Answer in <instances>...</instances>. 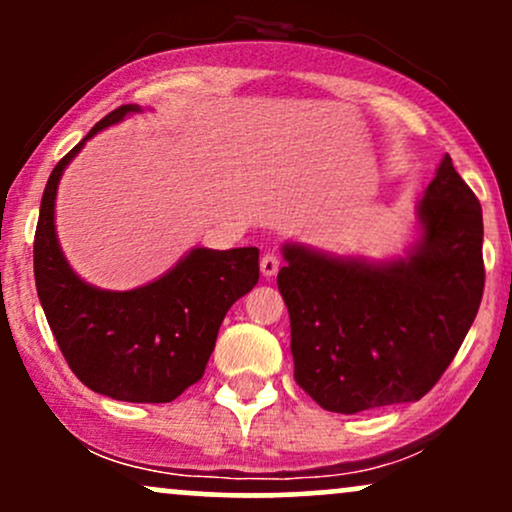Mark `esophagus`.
Masks as SVG:
<instances>
[{
  "label": "esophagus",
  "mask_w": 512,
  "mask_h": 512,
  "mask_svg": "<svg viewBox=\"0 0 512 512\" xmlns=\"http://www.w3.org/2000/svg\"><path fill=\"white\" fill-rule=\"evenodd\" d=\"M279 267H281V260H279V255H276V252H264L262 255V260H260V269H262V274L267 276H274L276 272H279Z\"/></svg>",
  "instance_id": "esophagus-1"
}]
</instances>
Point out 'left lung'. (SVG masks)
Segmentation results:
<instances>
[{
    "mask_svg": "<svg viewBox=\"0 0 512 512\" xmlns=\"http://www.w3.org/2000/svg\"><path fill=\"white\" fill-rule=\"evenodd\" d=\"M404 260H337L284 245L293 378L337 414L416 402L438 383L484 293L481 204L445 154Z\"/></svg>",
    "mask_w": 512,
    "mask_h": 512,
    "instance_id": "8db88e82",
    "label": "left lung"
}]
</instances>
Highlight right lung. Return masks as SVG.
Segmentation results:
<instances>
[{
    "label": "right lung",
    "mask_w": 512,
    "mask_h": 512,
    "mask_svg": "<svg viewBox=\"0 0 512 512\" xmlns=\"http://www.w3.org/2000/svg\"><path fill=\"white\" fill-rule=\"evenodd\" d=\"M139 105H120L57 163L40 202L33 243L35 289L62 356L93 392L120 402H173L204 375L228 308L260 279V250L195 248L134 291L88 286L64 260L55 236L62 170L101 129Z\"/></svg>",
    "instance_id": "obj_1"
}]
</instances>
